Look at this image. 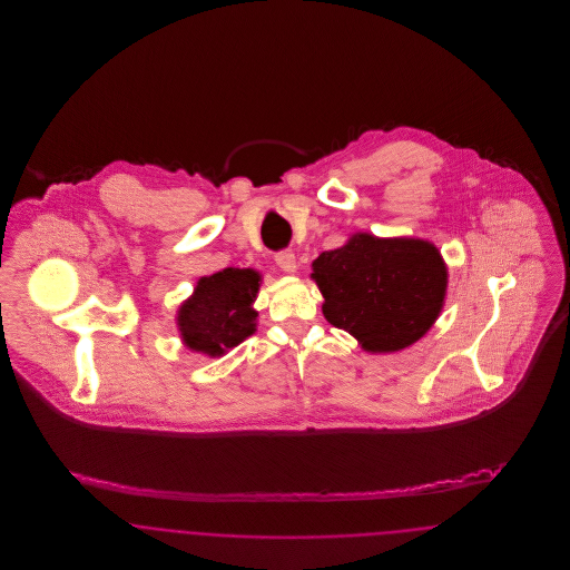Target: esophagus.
<instances>
[{
    "instance_id": "34e87169",
    "label": "esophagus",
    "mask_w": 570,
    "mask_h": 570,
    "mask_svg": "<svg viewBox=\"0 0 570 570\" xmlns=\"http://www.w3.org/2000/svg\"><path fill=\"white\" fill-rule=\"evenodd\" d=\"M275 265L284 273H295L297 272V256H295L291 249L279 252V254L275 256Z\"/></svg>"
}]
</instances>
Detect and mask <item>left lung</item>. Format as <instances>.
Instances as JSON below:
<instances>
[{
  "label": "left lung",
  "instance_id": "left-lung-1",
  "mask_svg": "<svg viewBox=\"0 0 570 570\" xmlns=\"http://www.w3.org/2000/svg\"><path fill=\"white\" fill-rule=\"evenodd\" d=\"M309 277L325 298L326 321L372 354L416 344L438 321L449 286L446 263L432 242L370 233L323 252Z\"/></svg>",
  "mask_w": 570,
  "mask_h": 570
}]
</instances>
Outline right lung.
<instances>
[{"mask_svg": "<svg viewBox=\"0 0 570 570\" xmlns=\"http://www.w3.org/2000/svg\"><path fill=\"white\" fill-rule=\"evenodd\" d=\"M261 282V272L239 267L200 277L175 316L184 346L216 358L256 333L258 312L254 301Z\"/></svg>", "mask_w": 570, "mask_h": 570, "instance_id": "obj_1", "label": "right lung"}]
</instances>
